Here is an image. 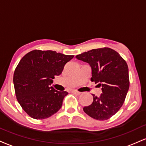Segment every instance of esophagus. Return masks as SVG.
Instances as JSON below:
<instances>
[{"mask_svg":"<svg viewBox=\"0 0 146 146\" xmlns=\"http://www.w3.org/2000/svg\"><path fill=\"white\" fill-rule=\"evenodd\" d=\"M72 93H73V94H77V95H80V94H81V92L76 90H72Z\"/></svg>","mask_w":146,"mask_h":146,"instance_id":"esophagus-1","label":"esophagus"}]
</instances>
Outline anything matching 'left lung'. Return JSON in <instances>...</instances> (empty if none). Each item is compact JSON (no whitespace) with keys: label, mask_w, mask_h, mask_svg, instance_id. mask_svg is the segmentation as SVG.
Returning a JSON list of instances; mask_svg holds the SVG:
<instances>
[{"label":"left lung","mask_w":146,"mask_h":146,"mask_svg":"<svg viewBox=\"0 0 146 146\" xmlns=\"http://www.w3.org/2000/svg\"><path fill=\"white\" fill-rule=\"evenodd\" d=\"M75 58L90 64L91 81L102 87V94L99 97L92 94V103L84 107V111L95 120H108L122 106L129 90L127 63L117 52L109 47L93 49Z\"/></svg>","instance_id":"obj_1"}]
</instances>
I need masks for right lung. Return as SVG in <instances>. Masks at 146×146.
Instances as JSON below:
<instances>
[{
	"mask_svg": "<svg viewBox=\"0 0 146 146\" xmlns=\"http://www.w3.org/2000/svg\"><path fill=\"white\" fill-rule=\"evenodd\" d=\"M73 57L52 50H35L20 60L14 71V88L17 101L29 116L43 120L61 108L68 92L57 91L50 85Z\"/></svg>",
	"mask_w": 146,
	"mask_h": 146,
	"instance_id": "right-lung-1",
	"label": "right lung"
}]
</instances>
